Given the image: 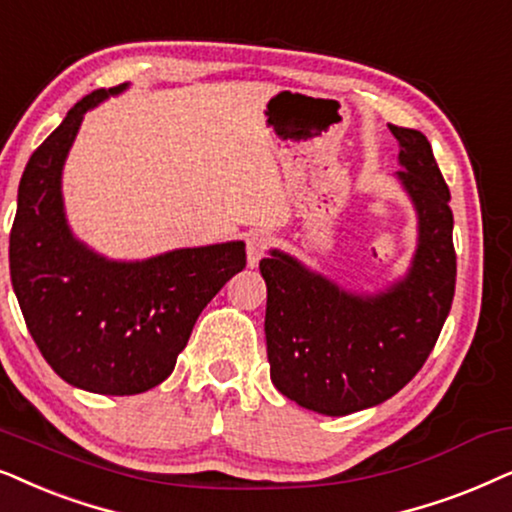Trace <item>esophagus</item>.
<instances>
[{
  "label": "esophagus",
  "instance_id": "obj_1",
  "mask_svg": "<svg viewBox=\"0 0 512 512\" xmlns=\"http://www.w3.org/2000/svg\"><path fill=\"white\" fill-rule=\"evenodd\" d=\"M271 245V236L264 234V231H255V234L248 236L245 241V250H248V267H257L264 255H267Z\"/></svg>",
  "mask_w": 512,
  "mask_h": 512
}]
</instances>
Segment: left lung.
Returning a JSON list of instances; mask_svg holds the SVG:
<instances>
[{"label": "left lung", "mask_w": 512, "mask_h": 512, "mask_svg": "<svg viewBox=\"0 0 512 512\" xmlns=\"http://www.w3.org/2000/svg\"><path fill=\"white\" fill-rule=\"evenodd\" d=\"M388 128L400 145L403 170L395 175L419 220L405 278L377 295H356L281 250L260 262L271 381L285 398L327 417L384 403L412 381L452 309L454 217L445 177L424 133Z\"/></svg>", "instance_id": "1"}]
</instances>
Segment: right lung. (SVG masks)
I'll return each mask as SVG.
<instances>
[{
    "label": "right lung",
    "instance_id": "add662e5",
    "mask_svg": "<svg viewBox=\"0 0 512 512\" xmlns=\"http://www.w3.org/2000/svg\"><path fill=\"white\" fill-rule=\"evenodd\" d=\"M126 86L81 98L34 149L9 238L13 292L34 344L60 379L102 395L159 386L199 313L245 267L243 241L117 262L74 238L60 192L67 152L88 109Z\"/></svg>",
    "mask_w": 512,
    "mask_h": 512
}]
</instances>
